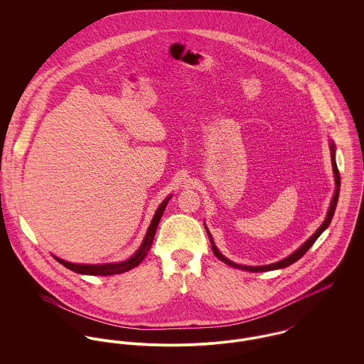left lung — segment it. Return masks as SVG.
Returning <instances> with one entry per match:
<instances>
[{"mask_svg":"<svg viewBox=\"0 0 364 364\" xmlns=\"http://www.w3.org/2000/svg\"><path fill=\"white\" fill-rule=\"evenodd\" d=\"M331 158H332V166H333V173H335V185H336V189H335V195H333V198H332L331 206H329V210H328L326 218H325V221L322 223V225L312 234L311 237H310L296 252H293L290 257H287V258H284L283 260H279V262H276V263H270V264H266V266H242V264H237V263L227 259L225 257H223V255L218 252V250L215 248V245H214V242H213V238H211V235H210V232L208 231V238H210V242H211L213 254H214L218 259L223 260L224 263H227V264H230V266H232V267H235V269H242V270H248V272H267V270L282 269V267L290 266L291 263H294V262H297V260L300 259L301 257H304V254L311 248L312 245H314V242L316 241V238H318V237L328 228V225L331 224L332 217H333V214H335V208H336V205H338L339 188H341V176H339V169H338L336 161H335V146H333V144H331Z\"/></svg>","mask_w":364,"mask_h":364,"instance_id":"left-lung-1","label":"left lung"}]
</instances>
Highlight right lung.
Instances as JSON below:
<instances>
[{
  "instance_id": "1",
  "label": "right lung",
  "mask_w": 364,
  "mask_h": 364,
  "mask_svg": "<svg viewBox=\"0 0 364 364\" xmlns=\"http://www.w3.org/2000/svg\"><path fill=\"white\" fill-rule=\"evenodd\" d=\"M171 198V196H169ZM169 198H166L161 206L156 210V215L149 227V231L146 234V238L140 247V250L130 258V259L124 260V262H120V263H105V264H78V263H70V262H65V260L60 259V258H55L54 259L57 262H60L63 266H65L67 269L75 272V273H81V274H94V276H110V274H119V273H123V272H127L133 267H136L141 260L144 259L151 248V244H153V240H154V235H156V227H158V223L164 214V210L166 208V203L169 200Z\"/></svg>"
}]
</instances>
